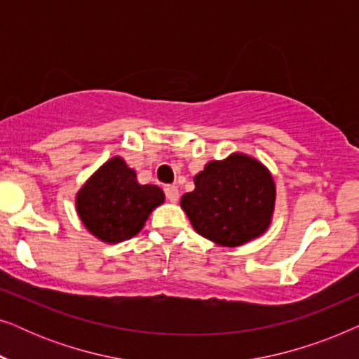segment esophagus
Masks as SVG:
<instances>
[{
    "label": "esophagus",
    "mask_w": 359,
    "mask_h": 359,
    "mask_svg": "<svg viewBox=\"0 0 359 359\" xmlns=\"http://www.w3.org/2000/svg\"><path fill=\"white\" fill-rule=\"evenodd\" d=\"M165 196H166V199L170 201V203H176V201H178V198H180L178 188H176L175 184H168L165 188Z\"/></svg>",
    "instance_id": "obj_1"
}]
</instances>
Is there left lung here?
Segmentation results:
<instances>
[{"instance_id":"8db88e82","label":"left lung","mask_w":359,"mask_h":359,"mask_svg":"<svg viewBox=\"0 0 359 359\" xmlns=\"http://www.w3.org/2000/svg\"><path fill=\"white\" fill-rule=\"evenodd\" d=\"M180 204L196 232L222 247L258 238L271 224L276 186L266 166L245 154L212 160Z\"/></svg>"}]
</instances>
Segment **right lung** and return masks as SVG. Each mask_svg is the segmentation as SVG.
Segmentation results:
<instances>
[{
  "mask_svg": "<svg viewBox=\"0 0 359 359\" xmlns=\"http://www.w3.org/2000/svg\"><path fill=\"white\" fill-rule=\"evenodd\" d=\"M165 194L155 184H140L121 156L107 160L76 194V212L88 232L106 243H119L144 229Z\"/></svg>",
  "mask_w": 359,
  "mask_h": 359,
  "instance_id": "obj_1",
  "label": "right lung"
}]
</instances>
